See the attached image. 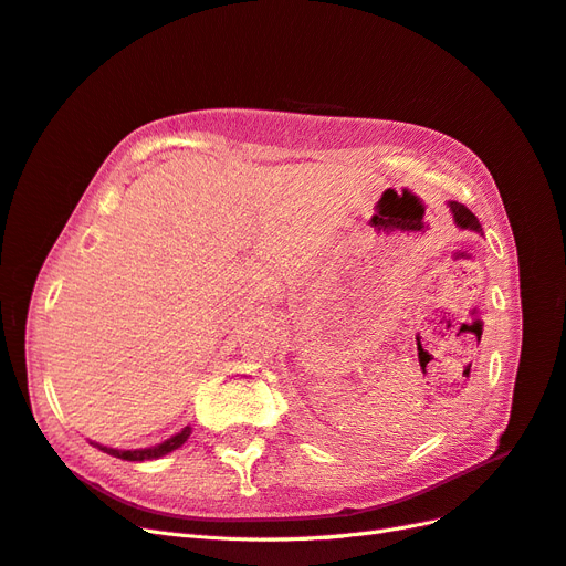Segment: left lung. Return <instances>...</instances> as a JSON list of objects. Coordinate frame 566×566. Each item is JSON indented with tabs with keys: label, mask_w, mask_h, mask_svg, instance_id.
I'll list each match as a JSON object with an SVG mask.
<instances>
[{
	"label": "left lung",
	"mask_w": 566,
	"mask_h": 566,
	"mask_svg": "<svg viewBox=\"0 0 566 566\" xmlns=\"http://www.w3.org/2000/svg\"><path fill=\"white\" fill-rule=\"evenodd\" d=\"M450 209H452V213H454V221H457V226H460V228H469V231H476V233H481V223H479V219L473 217V213H471L462 202H450Z\"/></svg>",
	"instance_id": "8db88e82"
}]
</instances>
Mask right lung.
Returning a JSON list of instances; mask_svg holds the SVG:
<instances>
[{"label": "right lung", "instance_id": "1", "mask_svg": "<svg viewBox=\"0 0 566 566\" xmlns=\"http://www.w3.org/2000/svg\"><path fill=\"white\" fill-rule=\"evenodd\" d=\"M188 436H190V426H186V429H182L178 436H174V438H169V440H164L161 446H157V448H147V450H114V448H102V446H97V448L104 450L106 454L118 457V460H126V462H145V460H157V457H164L166 452H171V450L180 448L182 442L188 440Z\"/></svg>", "mask_w": 566, "mask_h": 566}]
</instances>
